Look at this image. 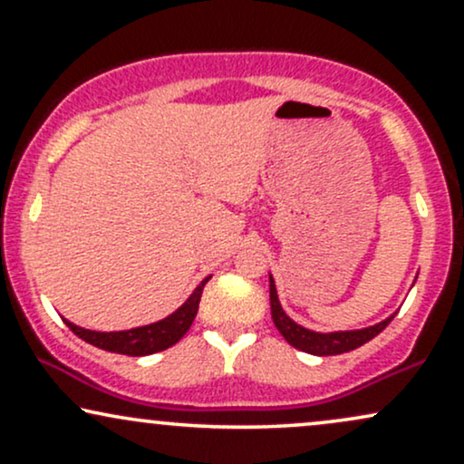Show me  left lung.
Masks as SVG:
<instances>
[{
	"mask_svg": "<svg viewBox=\"0 0 464 464\" xmlns=\"http://www.w3.org/2000/svg\"><path fill=\"white\" fill-rule=\"evenodd\" d=\"M270 312H273L275 327L279 329V334L284 335L287 343L295 349L305 351V353L312 355H338L358 349L364 343L375 338L382 329H386L388 323H391L397 314H391L384 321L371 324V327L347 329V332H314V329L303 327V324L292 321V318L287 316L284 307H281L279 295H276V284L273 275H270Z\"/></svg>",
	"mask_w": 464,
	"mask_h": 464,
	"instance_id": "8db88e82",
	"label": "left lung"
}]
</instances>
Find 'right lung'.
<instances>
[{"instance_id":"1","label":"right lung","mask_w":464,"mask_h":464,"mask_svg":"<svg viewBox=\"0 0 464 464\" xmlns=\"http://www.w3.org/2000/svg\"><path fill=\"white\" fill-rule=\"evenodd\" d=\"M211 279L205 276L198 285L194 287V292L185 299L172 314L161 318V321H154L141 327L132 329H121V332H95V329H84L80 324L63 318L69 329L82 338L84 343L93 344V347L111 351V353H124V355H152L159 351L172 347L177 344L188 329L194 323L196 314H198V303L205 290V284Z\"/></svg>"}]
</instances>
